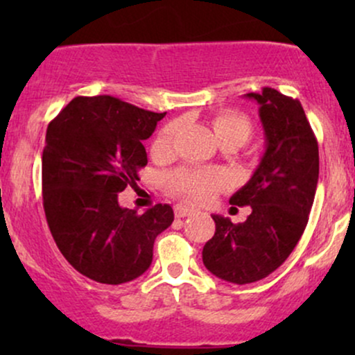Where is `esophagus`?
Returning <instances> with one entry per match:
<instances>
[{
  "label": "esophagus",
  "instance_id": "esophagus-1",
  "mask_svg": "<svg viewBox=\"0 0 355 355\" xmlns=\"http://www.w3.org/2000/svg\"><path fill=\"white\" fill-rule=\"evenodd\" d=\"M195 214V209L190 205H185V203H178L175 207V217L177 218H183V217H190V215Z\"/></svg>",
  "mask_w": 355,
  "mask_h": 355
}]
</instances>
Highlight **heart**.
I'll return each mask as SVG.
<instances>
[{
    "instance_id": "heart-1",
    "label": "heart",
    "mask_w": 355,
    "mask_h": 355,
    "mask_svg": "<svg viewBox=\"0 0 355 355\" xmlns=\"http://www.w3.org/2000/svg\"><path fill=\"white\" fill-rule=\"evenodd\" d=\"M214 130L222 144H235L237 146L243 145L252 135V125L243 115L227 112L215 116ZM177 132V125H166L158 137L155 138L153 146L157 150H166L172 145L173 135ZM170 189L177 193L185 195L197 202L210 200L217 191L222 189L223 177L214 172H198V170H180L170 175Z\"/></svg>"
}]
</instances>
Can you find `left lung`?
I'll return each mask as SVG.
<instances>
[{"label":"left lung","instance_id":"obj_1","mask_svg":"<svg viewBox=\"0 0 355 355\" xmlns=\"http://www.w3.org/2000/svg\"><path fill=\"white\" fill-rule=\"evenodd\" d=\"M245 96L259 105L266 153L230 203L252 211L243 223L211 215L215 234L202 252L207 270L239 285L266 279L292 254L319 180V145L300 101L274 88Z\"/></svg>","mask_w":355,"mask_h":355}]
</instances>
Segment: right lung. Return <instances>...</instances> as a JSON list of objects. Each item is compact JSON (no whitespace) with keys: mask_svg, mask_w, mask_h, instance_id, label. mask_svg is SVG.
I'll list each match as a JSON object with an SVG mask.
<instances>
[{"mask_svg":"<svg viewBox=\"0 0 355 355\" xmlns=\"http://www.w3.org/2000/svg\"><path fill=\"white\" fill-rule=\"evenodd\" d=\"M164 116L108 95L76 96L48 125L42 158L48 227L64 259L95 282L118 285L145 274L155 239L172 225L168 203L141 215L118 203V193L140 180L148 162L141 141Z\"/></svg>","mask_w":355,"mask_h":355,"instance_id":"obj_1","label":"right lung"}]
</instances>
